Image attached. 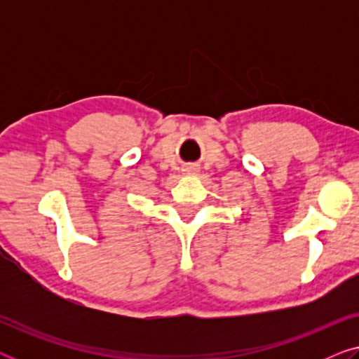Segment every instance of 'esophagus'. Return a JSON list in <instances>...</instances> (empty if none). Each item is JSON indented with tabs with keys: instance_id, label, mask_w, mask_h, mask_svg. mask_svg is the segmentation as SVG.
Segmentation results:
<instances>
[{
	"instance_id": "obj_1",
	"label": "esophagus",
	"mask_w": 359,
	"mask_h": 359,
	"mask_svg": "<svg viewBox=\"0 0 359 359\" xmlns=\"http://www.w3.org/2000/svg\"><path fill=\"white\" fill-rule=\"evenodd\" d=\"M196 170H198V168H191V171H196Z\"/></svg>"
}]
</instances>
